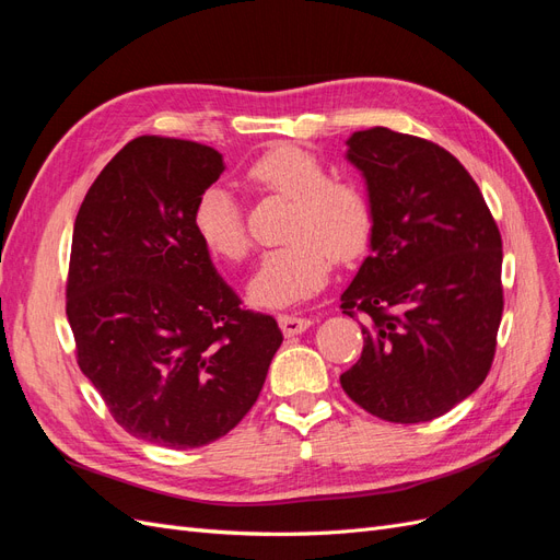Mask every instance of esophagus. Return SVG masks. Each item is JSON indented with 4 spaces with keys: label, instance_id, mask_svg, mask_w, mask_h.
I'll list each match as a JSON object with an SVG mask.
<instances>
[{
    "label": "esophagus",
    "instance_id": "1",
    "mask_svg": "<svg viewBox=\"0 0 560 560\" xmlns=\"http://www.w3.org/2000/svg\"><path fill=\"white\" fill-rule=\"evenodd\" d=\"M278 322H280V329H282L284 336L303 334V331H306V329L313 325L311 317H296V315H280Z\"/></svg>",
    "mask_w": 560,
    "mask_h": 560
}]
</instances>
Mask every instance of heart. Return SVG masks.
<instances>
[{
  "mask_svg": "<svg viewBox=\"0 0 560 560\" xmlns=\"http://www.w3.org/2000/svg\"><path fill=\"white\" fill-rule=\"evenodd\" d=\"M249 186L292 200L282 247L268 249L247 284L254 306L287 308L327 284L338 264L358 259L374 233V210L358 184L329 177L308 149L280 144L264 151L245 171ZM194 231L210 254L241 261L249 252L238 200L222 184L202 191L194 208Z\"/></svg>",
  "mask_w": 560,
  "mask_h": 560,
  "instance_id": "1",
  "label": "heart"
}]
</instances>
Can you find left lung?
Returning a JSON list of instances; mask_svg holds the SVG:
<instances>
[{"instance_id": "obj_1", "label": "left lung", "mask_w": 560, "mask_h": 560, "mask_svg": "<svg viewBox=\"0 0 560 560\" xmlns=\"http://www.w3.org/2000/svg\"><path fill=\"white\" fill-rule=\"evenodd\" d=\"M346 159L374 210L371 254L341 294L366 315L346 395L371 416L425 422L490 371L502 319V238L477 182L444 147L389 128L352 132Z\"/></svg>"}]
</instances>
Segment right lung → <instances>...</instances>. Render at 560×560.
I'll return each mask as SVG.
<instances>
[{"mask_svg":"<svg viewBox=\"0 0 560 560\" xmlns=\"http://www.w3.org/2000/svg\"><path fill=\"white\" fill-rule=\"evenodd\" d=\"M224 173L212 147L142 135L83 198L67 276L77 362L132 436L198 448L257 401L282 331L252 313L194 231Z\"/></svg>","mask_w":560,"mask_h":560,"instance_id":"add662e5","label":"right lung"}]
</instances>
